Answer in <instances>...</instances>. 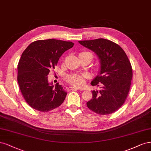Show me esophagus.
Here are the masks:
<instances>
[{
  "mask_svg": "<svg viewBox=\"0 0 151 151\" xmlns=\"http://www.w3.org/2000/svg\"><path fill=\"white\" fill-rule=\"evenodd\" d=\"M67 90L68 91H70V90L76 91V90H79V89L77 88H75V87H68Z\"/></svg>",
  "mask_w": 151,
  "mask_h": 151,
  "instance_id": "34e87169",
  "label": "esophagus"
}]
</instances>
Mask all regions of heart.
<instances>
[{
	"label": "heart",
	"instance_id": "heart-1",
	"mask_svg": "<svg viewBox=\"0 0 151 151\" xmlns=\"http://www.w3.org/2000/svg\"><path fill=\"white\" fill-rule=\"evenodd\" d=\"M80 55H88L91 58V60L92 58H93V55H92L90 52L88 51H82L80 53ZM86 77V75H80L75 74L68 76L66 80L71 85L77 87H81L84 85L85 82V78Z\"/></svg>",
	"mask_w": 151,
	"mask_h": 151
}]
</instances>
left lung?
I'll return each mask as SVG.
<instances>
[{
	"label": "left lung",
	"instance_id": "8db88e82",
	"mask_svg": "<svg viewBox=\"0 0 151 151\" xmlns=\"http://www.w3.org/2000/svg\"><path fill=\"white\" fill-rule=\"evenodd\" d=\"M78 42L93 51L100 63L99 75L91 85L100 86L101 89L91 91L92 99L86 105L100 115L112 114L124 104L129 92L132 69L129 58L117 44L105 39Z\"/></svg>",
	"mask_w": 151,
	"mask_h": 151
}]
</instances>
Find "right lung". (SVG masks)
Masks as SVG:
<instances>
[{
    "label": "right lung",
    "mask_w": 151,
    "mask_h": 151,
    "mask_svg": "<svg viewBox=\"0 0 151 151\" xmlns=\"http://www.w3.org/2000/svg\"><path fill=\"white\" fill-rule=\"evenodd\" d=\"M73 45L54 39L38 40L22 52L17 66V81L24 99L34 109L45 112L64 101L67 93L58 83L55 86L49 83L47 75L61 56Z\"/></svg>",
    "instance_id": "1"
}]
</instances>
